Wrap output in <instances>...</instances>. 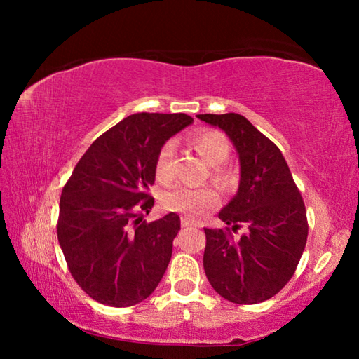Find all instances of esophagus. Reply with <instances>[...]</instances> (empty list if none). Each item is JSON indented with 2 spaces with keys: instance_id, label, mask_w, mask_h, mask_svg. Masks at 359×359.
I'll use <instances>...</instances> for the list:
<instances>
[{
  "instance_id": "34e87169",
  "label": "esophagus",
  "mask_w": 359,
  "mask_h": 359,
  "mask_svg": "<svg viewBox=\"0 0 359 359\" xmlns=\"http://www.w3.org/2000/svg\"><path fill=\"white\" fill-rule=\"evenodd\" d=\"M191 226H196V224H194L190 218H187V217H182V228H191Z\"/></svg>"
}]
</instances>
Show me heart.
Here are the masks:
<instances>
[{"instance_id":"heart-1","label":"heart","mask_w":359,"mask_h":359,"mask_svg":"<svg viewBox=\"0 0 359 359\" xmlns=\"http://www.w3.org/2000/svg\"><path fill=\"white\" fill-rule=\"evenodd\" d=\"M188 142L210 165L212 179L222 185H228L231 182V171L224 165L231 151L228 137L222 131L217 130H199L193 133ZM172 160V144H163V147L158 150L155 161V175L161 184H171L174 180ZM218 201H220V194L212 185L198 188L180 185L169 190L163 196L165 209L180 212V214H185L188 218H201L205 212L214 209Z\"/></svg>"}]
</instances>
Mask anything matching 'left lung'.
I'll return each instance as SVG.
<instances>
[{
	"instance_id": "obj_1",
	"label": "left lung",
	"mask_w": 359,
	"mask_h": 359,
	"mask_svg": "<svg viewBox=\"0 0 359 359\" xmlns=\"http://www.w3.org/2000/svg\"><path fill=\"white\" fill-rule=\"evenodd\" d=\"M222 128L239 154L241 182L218 218L224 229L204 228V271L218 294L234 304L276 296L293 277L307 242L302 196L282 151L239 114H201ZM245 228L238 240L232 236Z\"/></svg>"
}]
</instances>
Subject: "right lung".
Wrapping results in <instances>:
<instances>
[{
    "label": "right lung",
    "instance_id": "1",
    "mask_svg": "<svg viewBox=\"0 0 359 359\" xmlns=\"http://www.w3.org/2000/svg\"><path fill=\"white\" fill-rule=\"evenodd\" d=\"M193 118L133 114L96 139L60 198L58 242L79 287L112 307L149 297L171 261L177 214L147 223L158 150Z\"/></svg>",
    "mask_w": 359,
    "mask_h": 359
}]
</instances>
